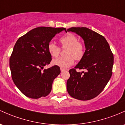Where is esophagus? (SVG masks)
I'll list each match as a JSON object with an SVG mask.
<instances>
[{
	"label": "esophagus",
	"instance_id": "esophagus-1",
	"mask_svg": "<svg viewBox=\"0 0 125 125\" xmlns=\"http://www.w3.org/2000/svg\"><path fill=\"white\" fill-rule=\"evenodd\" d=\"M60 71H61V72H65V71H66V70L65 69H63V68H60Z\"/></svg>",
	"mask_w": 125,
	"mask_h": 125
}]
</instances>
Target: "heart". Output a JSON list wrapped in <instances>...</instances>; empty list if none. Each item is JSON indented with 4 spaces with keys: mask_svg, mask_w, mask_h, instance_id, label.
Wrapping results in <instances>:
<instances>
[{
    "mask_svg": "<svg viewBox=\"0 0 125 125\" xmlns=\"http://www.w3.org/2000/svg\"><path fill=\"white\" fill-rule=\"evenodd\" d=\"M59 42L63 49H67L65 57H59L53 61L54 65L66 69L74 63L75 59L77 61L83 58L85 47L83 42L78 40V37L72 33H68L60 38ZM49 53L53 57H57L61 52V48L55 43L50 42L48 46Z\"/></svg>",
    "mask_w": 125,
    "mask_h": 125,
    "instance_id": "1",
    "label": "heart"
}]
</instances>
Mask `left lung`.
I'll list each match as a JSON object with an SVG mask.
<instances>
[{"mask_svg":"<svg viewBox=\"0 0 125 125\" xmlns=\"http://www.w3.org/2000/svg\"><path fill=\"white\" fill-rule=\"evenodd\" d=\"M67 31L80 35L86 48L83 58L69 71L67 91L76 99H93L100 94L112 76L113 54L105 38L95 31L86 27H72ZM76 69H85L86 72L78 73Z\"/></svg>","mask_w":125,"mask_h":125,"instance_id":"obj_1","label":"left lung"}]
</instances>
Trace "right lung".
I'll return each mask as SVG.
<instances>
[{"instance_id": "right-lung-1", "label": "right lung", "mask_w": 125, "mask_h": 125, "mask_svg": "<svg viewBox=\"0 0 125 125\" xmlns=\"http://www.w3.org/2000/svg\"><path fill=\"white\" fill-rule=\"evenodd\" d=\"M65 28L40 27L18 38L9 59L12 80L21 92L31 98L49 95L53 80L59 75L58 66L47 69L52 56L48 50L51 40Z\"/></svg>"}]
</instances>
